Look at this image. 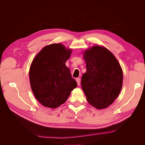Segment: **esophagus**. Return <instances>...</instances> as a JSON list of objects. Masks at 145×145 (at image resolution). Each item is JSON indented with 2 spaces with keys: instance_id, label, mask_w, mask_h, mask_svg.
Listing matches in <instances>:
<instances>
[{
  "instance_id": "1",
  "label": "esophagus",
  "mask_w": 145,
  "mask_h": 145,
  "mask_svg": "<svg viewBox=\"0 0 145 145\" xmlns=\"http://www.w3.org/2000/svg\"><path fill=\"white\" fill-rule=\"evenodd\" d=\"M76 82L77 83V85L79 86L80 85V78H76Z\"/></svg>"
}]
</instances>
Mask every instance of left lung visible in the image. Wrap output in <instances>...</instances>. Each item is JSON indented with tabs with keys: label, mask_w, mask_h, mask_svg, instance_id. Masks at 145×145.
<instances>
[{
	"label": "left lung",
	"mask_w": 145,
	"mask_h": 145,
	"mask_svg": "<svg viewBox=\"0 0 145 145\" xmlns=\"http://www.w3.org/2000/svg\"><path fill=\"white\" fill-rule=\"evenodd\" d=\"M86 72L81 85L87 101L97 109L106 108L119 95L123 71L118 60L106 48L94 46L84 52Z\"/></svg>",
	"instance_id": "obj_1"
}]
</instances>
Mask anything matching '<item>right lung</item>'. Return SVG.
<instances>
[{"mask_svg": "<svg viewBox=\"0 0 145 145\" xmlns=\"http://www.w3.org/2000/svg\"><path fill=\"white\" fill-rule=\"evenodd\" d=\"M71 54L61 43L45 46L33 60L29 81L35 97L44 106L56 108L64 103L77 87L65 63Z\"/></svg>", "mask_w": 145, "mask_h": 145, "instance_id": "right-lung-1", "label": "right lung"}]
</instances>
